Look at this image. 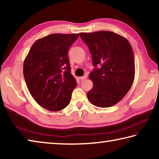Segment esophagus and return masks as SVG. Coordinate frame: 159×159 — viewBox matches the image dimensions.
<instances>
[{
    "mask_svg": "<svg viewBox=\"0 0 159 159\" xmlns=\"http://www.w3.org/2000/svg\"><path fill=\"white\" fill-rule=\"evenodd\" d=\"M86 78H87V75H84V76H81V77H80V80H85L86 79Z\"/></svg>",
    "mask_w": 159,
    "mask_h": 159,
    "instance_id": "obj_1",
    "label": "esophagus"
}]
</instances>
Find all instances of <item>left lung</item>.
<instances>
[{
	"mask_svg": "<svg viewBox=\"0 0 159 159\" xmlns=\"http://www.w3.org/2000/svg\"><path fill=\"white\" fill-rule=\"evenodd\" d=\"M79 34L89 48L95 67L89 74L93 86L87 93V97L95 106L111 107L125 96L134 82L132 48L127 39L112 32H80Z\"/></svg>",
	"mask_w": 159,
	"mask_h": 159,
	"instance_id": "obj_1",
	"label": "left lung"
}]
</instances>
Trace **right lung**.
Wrapping results in <instances>:
<instances>
[{
    "instance_id": "right-lung-1",
    "label": "right lung",
    "mask_w": 159,
    "mask_h": 159,
    "mask_svg": "<svg viewBox=\"0 0 159 159\" xmlns=\"http://www.w3.org/2000/svg\"><path fill=\"white\" fill-rule=\"evenodd\" d=\"M79 34H52L37 39L25 59L23 74L29 92L42 107L59 111L69 104L76 80L68 52Z\"/></svg>"
}]
</instances>
